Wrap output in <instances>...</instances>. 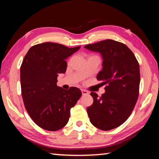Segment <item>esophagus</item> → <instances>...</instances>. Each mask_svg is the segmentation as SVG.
Returning a JSON list of instances; mask_svg holds the SVG:
<instances>
[{
	"label": "esophagus",
	"mask_w": 159,
	"mask_h": 159,
	"mask_svg": "<svg viewBox=\"0 0 159 159\" xmlns=\"http://www.w3.org/2000/svg\"><path fill=\"white\" fill-rule=\"evenodd\" d=\"M81 92H82L83 95H88V91L85 90H81Z\"/></svg>",
	"instance_id": "34e87169"
}]
</instances>
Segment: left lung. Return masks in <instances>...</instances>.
I'll use <instances>...</instances> for the list:
<instances>
[{"instance_id":"1","label":"left lung","mask_w":159,"mask_h":159,"mask_svg":"<svg viewBox=\"0 0 159 159\" xmlns=\"http://www.w3.org/2000/svg\"><path fill=\"white\" fill-rule=\"evenodd\" d=\"M85 48L102 55L103 68L97 79L106 85V92L100 98L95 93H90L93 104L88 107V115L95 127L112 130L128 119L135 106L140 82L139 63L127 45L113 40Z\"/></svg>"}]
</instances>
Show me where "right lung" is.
Listing matches in <instances>:
<instances>
[{"mask_svg": "<svg viewBox=\"0 0 159 159\" xmlns=\"http://www.w3.org/2000/svg\"><path fill=\"white\" fill-rule=\"evenodd\" d=\"M80 48L43 43L32 46L24 58L20 67L23 102L31 119L44 130L56 131L64 127L70 110L81 97L79 88L64 90L57 85L59 74L66 70V59Z\"/></svg>", "mask_w": 159, "mask_h": 159, "instance_id": "1", "label": "right lung"}]
</instances>
